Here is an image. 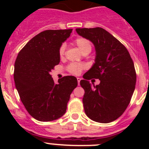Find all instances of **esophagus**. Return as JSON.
Segmentation results:
<instances>
[{
  "instance_id": "1",
  "label": "esophagus",
  "mask_w": 149,
  "mask_h": 149,
  "mask_svg": "<svg viewBox=\"0 0 149 149\" xmlns=\"http://www.w3.org/2000/svg\"><path fill=\"white\" fill-rule=\"evenodd\" d=\"M77 83H78V85H80V82H81V77H77Z\"/></svg>"
}]
</instances>
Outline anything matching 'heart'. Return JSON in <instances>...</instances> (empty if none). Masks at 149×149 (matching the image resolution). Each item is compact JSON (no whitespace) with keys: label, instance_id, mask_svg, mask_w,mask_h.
<instances>
[{"label":"heart","instance_id":"1","mask_svg":"<svg viewBox=\"0 0 149 149\" xmlns=\"http://www.w3.org/2000/svg\"><path fill=\"white\" fill-rule=\"evenodd\" d=\"M74 44L77 46V48L80 49L81 51V53L83 54L86 53H90L91 50H92V45L91 42L88 39H85V38H77L74 40ZM64 51H65V46L62 45L60 47V50H59V54L60 56H63L64 55ZM84 66L81 64H78V63H72L70 65H68V71L72 74H79L82 71L83 68Z\"/></svg>","mask_w":149,"mask_h":149}]
</instances>
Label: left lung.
<instances>
[{"mask_svg":"<svg viewBox=\"0 0 149 149\" xmlns=\"http://www.w3.org/2000/svg\"><path fill=\"white\" fill-rule=\"evenodd\" d=\"M79 36L93 43L95 63L84 74L81 86L85 93L83 103L89 119L100 123L115 121L128 106L136 85L134 64L126 48L101 27L77 28ZM99 79L92 85L88 79Z\"/></svg>","mask_w":149,"mask_h":149,"instance_id":"obj_1","label":"left lung"}]
</instances>
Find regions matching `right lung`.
<instances>
[{"label":"right lung","instance_id":"right-lung-1","mask_svg":"<svg viewBox=\"0 0 149 149\" xmlns=\"http://www.w3.org/2000/svg\"><path fill=\"white\" fill-rule=\"evenodd\" d=\"M72 29L48 30L30 39L17 56L14 81L22 102L40 122L56 120L65 113L70 95L77 86L74 76L54 83L51 72L60 61L59 50Z\"/></svg>","mask_w":149,"mask_h":149}]
</instances>
